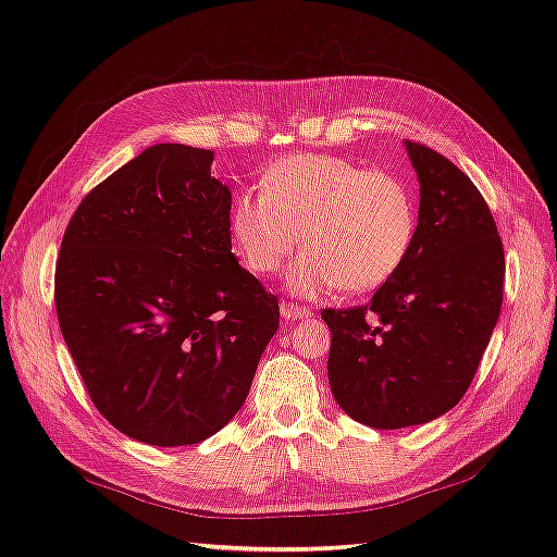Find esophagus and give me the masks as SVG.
I'll return each instance as SVG.
<instances>
[{
  "mask_svg": "<svg viewBox=\"0 0 557 557\" xmlns=\"http://www.w3.org/2000/svg\"><path fill=\"white\" fill-rule=\"evenodd\" d=\"M280 312H282V317L287 319V322H289V319H307L309 314H312V312H309L307 307L292 305V301H282V305H280Z\"/></svg>",
  "mask_w": 557,
  "mask_h": 557,
  "instance_id": "1",
  "label": "esophagus"
}]
</instances>
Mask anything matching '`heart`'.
I'll list each match as a JSON object with an SVG mask.
<instances>
[{
  "mask_svg": "<svg viewBox=\"0 0 557 557\" xmlns=\"http://www.w3.org/2000/svg\"><path fill=\"white\" fill-rule=\"evenodd\" d=\"M235 250L252 275H272L292 252L299 295L338 287L363 295L385 285L408 260L418 233L412 188L388 169H366L344 157L297 154L270 166L260 191L233 203Z\"/></svg>",
  "mask_w": 557,
  "mask_h": 557,
  "instance_id": "1",
  "label": "heart"
}]
</instances>
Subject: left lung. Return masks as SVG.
Wrapping results in <instances>:
<instances>
[{"instance_id": "obj_1", "label": "left lung", "mask_w": 557, "mask_h": 557, "mask_svg": "<svg viewBox=\"0 0 557 557\" xmlns=\"http://www.w3.org/2000/svg\"><path fill=\"white\" fill-rule=\"evenodd\" d=\"M405 149L420 182L408 260L369 305L322 312L338 408L375 430L422 425L455 408L504 299V245L484 196L435 149Z\"/></svg>"}]
</instances>
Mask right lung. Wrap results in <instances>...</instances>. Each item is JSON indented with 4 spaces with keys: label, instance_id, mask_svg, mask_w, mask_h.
<instances>
[{
    "label": "right lung",
    "instance_id": "add662e5",
    "mask_svg": "<svg viewBox=\"0 0 557 557\" xmlns=\"http://www.w3.org/2000/svg\"><path fill=\"white\" fill-rule=\"evenodd\" d=\"M213 152L154 145L75 209L55 314L90 400L154 447L196 445L248 398L277 297L231 252V188Z\"/></svg>",
    "mask_w": 557,
    "mask_h": 557
}]
</instances>
